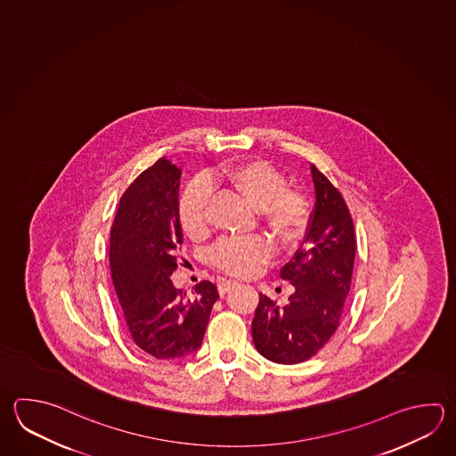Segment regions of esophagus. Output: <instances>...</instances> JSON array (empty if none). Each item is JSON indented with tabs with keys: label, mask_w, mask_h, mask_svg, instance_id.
<instances>
[{
	"label": "esophagus",
	"mask_w": 456,
	"mask_h": 456,
	"mask_svg": "<svg viewBox=\"0 0 456 456\" xmlns=\"http://www.w3.org/2000/svg\"><path fill=\"white\" fill-rule=\"evenodd\" d=\"M236 285H238V281H234V280H226V281H222V283L218 285V293H220V296H224Z\"/></svg>",
	"instance_id": "esophagus-1"
}]
</instances>
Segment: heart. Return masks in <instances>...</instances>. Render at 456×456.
I'll use <instances>...</instances> for the list:
<instances>
[{"label": "heart", "instance_id": "obj_1", "mask_svg": "<svg viewBox=\"0 0 456 456\" xmlns=\"http://www.w3.org/2000/svg\"><path fill=\"white\" fill-rule=\"evenodd\" d=\"M220 181L234 189L250 206L259 210L264 224L281 244L295 242L307 226V204L286 179L265 160H246L222 171ZM208 191L202 181L192 183L179 202V222L192 238L207 232ZM270 244L264 238H226L208 252L215 267L232 275H250L270 256Z\"/></svg>", "mask_w": 456, "mask_h": 456}]
</instances>
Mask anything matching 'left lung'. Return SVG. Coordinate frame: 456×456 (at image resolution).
I'll use <instances>...</instances> for the list:
<instances>
[{"label": "left lung", "mask_w": 456, "mask_h": 456, "mask_svg": "<svg viewBox=\"0 0 456 456\" xmlns=\"http://www.w3.org/2000/svg\"><path fill=\"white\" fill-rule=\"evenodd\" d=\"M315 204L303 248L281 270L295 286L288 304L278 307L259 295L252 339L260 354L278 364H299L313 357L338 329L349 293L356 238L343 197L311 165Z\"/></svg>", "instance_id": "obj_1"}]
</instances>
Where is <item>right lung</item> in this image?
<instances>
[{"label": "right lung", "mask_w": 456, "mask_h": 456, "mask_svg": "<svg viewBox=\"0 0 456 456\" xmlns=\"http://www.w3.org/2000/svg\"><path fill=\"white\" fill-rule=\"evenodd\" d=\"M181 170L161 159L126 191L111 228L110 267L135 345L157 359H178L202 345L216 286L200 281L189 297L171 281L183 244Z\"/></svg>", "instance_id": "1"}]
</instances>
